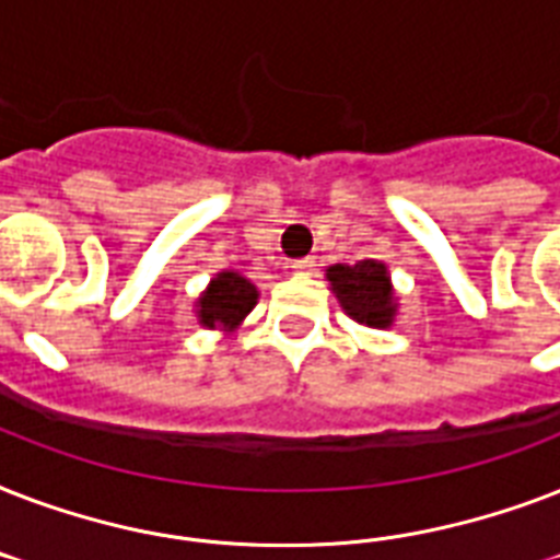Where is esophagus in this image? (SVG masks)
Listing matches in <instances>:
<instances>
[{"mask_svg":"<svg viewBox=\"0 0 560 560\" xmlns=\"http://www.w3.org/2000/svg\"><path fill=\"white\" fill-rule=\"evenodd\" d=\"M290 270L299 272V276H311L316 270V261L314 258H296V261L290 264Z\"/></svg>","mask_w":560,"mask_h":560,"instance_id":"obj_1","label":"esophagus"}]
</instances>
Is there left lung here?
<instances>
[{
    "label": "left lung",
    "mask_w": 560,
    "mask_h": 560,
    "mask_svg": "<svg viewBox=\"0 0 560 560\" xmlns=\"http://www.w3.org/2000/svg\"><path fill=\"white\" fill-rule=\"evenodd\" d=\"M331 290L340 299L342 311L369 328H389L395 319V290H392L386 264L366 258L358 264H334L328 267Z\"/></svg>",
    "instance_id": "left-lung-1"
}]
</instances>
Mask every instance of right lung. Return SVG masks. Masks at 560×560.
<instances>
[{
	"label": "right lung",
	"instance_id": "obj_1",
	"mask_svg": "<svg viewBox=\"0 0 560 560\" xmlns=\"http://www.w3.org/2000/svg\"><path fill=\"white\" fill-rule=\"evenodd\" d=\"M255 302H258V290L253 281L237 270H223L209 281V288L197 299V319L202 328L232 331L244 323V316L253 311Z\"/></svg>",
	"mask_w": 560,
	"mask_h": 560
}]
</instances>
